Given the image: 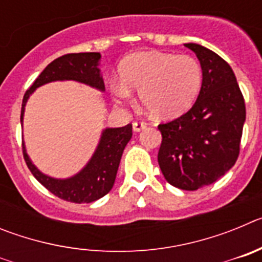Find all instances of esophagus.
Here are the masks:
<instances>
[{
  "mask_svg": "<svg viewBox=\"0 0 262 262\" xmlns=\"http://www.w3.org/2000/svg\"><path fill=\"white\" fill-rule=\"evenodd\" d=\"M148 124L144 123V122H134L133 123V128L135 133H139V131H142V129L147 128Z\"/></svg>",
  "mask_w": 262,
  "mask_h": 262,
  "instance_id": "34e87169",
  "label": "esophagus"
}]
</instances>
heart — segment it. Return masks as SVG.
Returning a JSON list of instances; mask_svg holds the SVG:
<instances>
[{
  "mask_svg": "<svg viewBox=\"0 0 262 262\" xmlns=\"http://www.w3.org/2000/svg\"><path fill=\"white\" fill-rule=\"evenodd\" d=\"M122 82L113 85L119 102L131 99V90L155 117L170 119L186 113L195 102L202 86V68L189 55L143 51L120 62Z\"/></svg>",
  "mask_w": 262,
  "mask_h": 262,
  "instance_id": "b5f03b06",
  "label": "heart"
}]
</instances>
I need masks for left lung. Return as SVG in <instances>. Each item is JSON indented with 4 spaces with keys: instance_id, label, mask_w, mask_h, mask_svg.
Returning a JSON list of instances; mask_svg holds the SVG:
<instances>
[{
    "instance_id": "left-lung-1",
    "label": "left lung",
    "mask_w": 262,
    "mask_h": 262,
    "mask_svg": "<svg viewBox=\"0 0 262 262\" xmlns=\"http://www.w3.org/2000/svg\"><path fill=\"white\" fill-rule=\"evenodd\" d=\"M202 68L200 96L190 110L159 124L163 136L157 161L166 181L196 190L226 174L239 157L245 122L244 97L232 68L209 48L185 45Z\"/></svg>"
}]
</instances>
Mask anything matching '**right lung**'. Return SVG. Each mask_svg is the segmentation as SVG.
I'll return each mask as SVG.
<instances>
[{"mask_svg": "<svg viewBox=\"0 0 262 262\" xmlns=\"http://www.w3.org/2000/svg\"><path fill=\"white\" fill-rule=\"evenodd\" d=\"M99 59H101V53L98 52L67 53L50 62L25 93L22 110H20V123H23L25 106L29 97L36 88L48 82L73 80L103 92L105 84L102 76L99 73ZM131 136H133V124H127L119 128L103 129L98 147L92 159L89 160V163L81 172L66 180H57L43 174L31 163L29 155L26 154L25 145H23V157L32 176L51 193L68 202L90 203L102 198L111 190L117 177L120 157Z\"/></svg>", "mask_w": 262, "mask_h": 262, "instance_id": "1", "label": "right lung"}]
</instances>
